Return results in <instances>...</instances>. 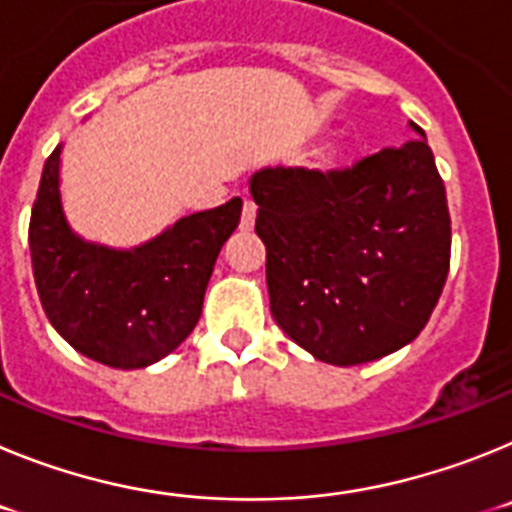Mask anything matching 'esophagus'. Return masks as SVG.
I'll list each match as a JSON object with an SVG mask.
<instances>
[{
	"label": "esophagus",
	"instance_id": "1",
	"mask_svg": "<svg viewBox=\"0 0 512 512\" xmlns=\"http://www.w3.org/2000/svg\"><path fill=\"white\" fill-rule=\"evenodd\" d=\"M253 223H256V205H253V200L243 202V215H241V228L243 230H251Z\"/></svg>",
	"mask_w": 512,
	"mask_h": 512
}]
</instances>
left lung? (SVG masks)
<instances>
[{
  "instance_id": "left-lung-1",
  "label": "left lung",
  "mask_w": 512,
  "mask_h": 512,
  "mask_svg": "<svg viewBox=\"0 0 512 512\" xmlns=\"http://www.w3.org/2000/svg\"><path fill=\"white\" fill-rule=\"evenodd\" d=\"M413 130L420 138L348 169L251 176L271 315L325 364H366L408 346L443 292L446 187L425 133Z\"/></svg>"
}]
</instances>
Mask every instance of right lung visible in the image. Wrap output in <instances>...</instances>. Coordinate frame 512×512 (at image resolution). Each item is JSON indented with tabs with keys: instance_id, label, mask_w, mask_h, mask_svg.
I'll use <instances>...</instances> for the list:
<instances>
[{
	"instance_id": "obj_1",
	"label": "right lung",
	"mask_w": 512,
	"mask_h": 512,
	"mask_svg": "<svg viewBox=\"0 0 512 512\" xmlns=\"http://www.w3.org/2000/svg\"><path fill=\"white\" fill-rule=\"evenodd\" d=\"M61 146L48 156L30 215V256L43 310L63 341L112 369L169 356L202 315L217 253L241 220V197L194 212L130 251L89 243L61 205Z\"/></svg>"
}]
</instances>
